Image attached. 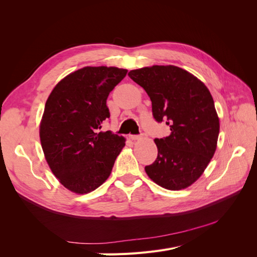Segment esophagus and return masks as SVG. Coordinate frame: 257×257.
Here are the masks:
<instances>
[{"label":"esophagus","mask_w":257,"mask_h":257,"mask_svg":"<svg viewBox=\"0 0 257 257\" xmlns=\"http://www.w3.org/2000/svg\"><path fill=\"white\" fill-rule=\"evenodd\" d=\"M130 138L132 141H138V139H141L142 136L141 135H130Z\"/></svg>","instance_id":"34e87169"}]
</instances>
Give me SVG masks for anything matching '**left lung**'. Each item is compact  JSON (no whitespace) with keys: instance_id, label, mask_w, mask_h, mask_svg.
<instances>
[{"instance_id":"obj_1","label":"left lung","mask_w":257,"mask_h":257,"mask_svg":"<svg viewBox=\"0 0 257 257\" xmlns=\"http://www.w3.org/2000/svg\"><path fill=\"white\" fill-rule=\"evenodd\" d=\"M128 76L150 96L155 121L170 127L168 136L154 139L158 158L145 167L147 175L167 190L188 188L216 149L220 122L211 94L195 76L174 65L134 69Z\"/></svg>"}]
</instances>
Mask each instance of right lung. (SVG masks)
Returning a JSON list of instances; mask_svg holds the SVG:
<instances>
[{
	"mask_svg": "<svg viewBox=\"0 0 257 257\" xmlns=\"http://www.w3.org/2000/svg\"><path fill=\"white\" fill-rule=\"evenodd\" d=\"M127 71L87 66L62 79L46 102L40 127L42 148L53 175L77 194L94 191L109 177L125 139L99 132L110 116L109 93Z\"/></svg>",
	"mask_w": 257,
	"mask_h": 257,
	"instance_id": "right-lung-1",
	"label": "right lung"
}]
</instances>
